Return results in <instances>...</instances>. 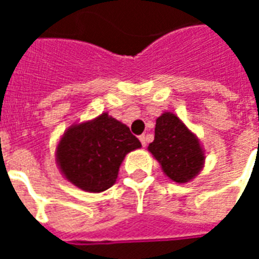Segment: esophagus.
Wrapping results in <instances>:
<instances>
[{
  "label": "esophagus",
  "mask_w": 259,
  "mask_h": 259,
  "mask_svg": "<svg viewBox=\"0 0 259 259\" xmlns=\"http://www.w3.org/2000/svg\"><path fill=\"white\" fill-rule=\"evenodd\" d=\"M140 141H141L142 146H146V144H148V137H146L145 134H142V136H140Z\"/></svg>",
  "instance_id": "obj_1"
}]
</instances>
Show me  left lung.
<instances>
[{"instance_id":"8db88e82","label":"left lung","mask_w":259,"mask_h":259,"mask_svg":"<svg viewBox=\"0 0 259 259\" xmlns=\"http://www.w3.org/2000/svg\"><path fill=\"white\" fill-rule=\"evenodd\" d=\"M148 150L161 165L165 176L179 184L195 179L204 166L205 154L199 138L169 111L156 119L154 141Z\"/></svg>"}]
</instances>
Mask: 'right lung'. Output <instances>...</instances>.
I'll return each mask as SVG.
<instances>
[{
  "mask_svg": "<svg viewBox=\"0 0 259 259\" xmlns=\"http://www.w3.org/2000/svg\"><path fill=\"white\" fill-rule=\"evenodd\" d=\"M138 148L141 142L125 123L102 113L64 132L56 146V162L75 187L98 193L115 184L125 156Z\"/></svg>",
  "mask_w": 259,
  "mask_h": 259,
  "instance_id": "right-lung-1",
  "label": "right lung"
}]
</instances>
